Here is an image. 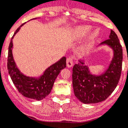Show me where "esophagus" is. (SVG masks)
I'll list each match as a JSON object with an SVG mask.
<instances>
[{
	"label": "esophagus",
	"mask_w": 128,
	"mask_h": 128,
	"mask_svg": "<svg viewBox=\"0 0 128 128\" xmlns=\"http://www.w3.org/2000/svg\"><path fill=\"white\" fill-rule=\"evenodd\" d=\"M73 63H74V61H73L72 58L69 57L66 59V66H67V67H71L73 65Z\"/></svg>",
	"instance_id": "1"
}]
</instances>
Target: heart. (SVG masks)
Here are the masks:
<instances>
[{"instance_id":"b5f03b06","label":"heart","mask_w":128,"mask_h":128,"mask_svg":"<svg viewBox=\"0 0 128 128\" xmlns=\"http://www.w3.org/2000/svg\"><path fill=\"white\" fill-rule=\"evenodd\" d=\"M90 30V28L89 27H81V28H78L76 30L75 33L77 38L80 39V38H82L84 36H85L88 33ZM97 35H98V32L97 31H94L93 32H92L88 37V41L93 40Z\"/></svg>"}]
</instances>
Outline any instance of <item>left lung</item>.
<instances>
[{
  "label": "left lung",
  "instance_id": "left-lung-1",
  "mask_svg": "<svg viewBox=\"0 0 128 128\" xmlns=\"http://www.w3.org/2000/svg\"><path fill=\"white\" fill-rule=\"evenodd\" d=\"M114 50V58L104 74L95 76L90 73L83 60H80L72 68V85L74 95L84 104L98 103L106 100L118 84L122 64V48L117 35L111 30L109 39L100 43Z\"/></svg>",
  "mask_w": 128,
  "mask_h": 128
}]
</instances>
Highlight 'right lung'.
I'll list each match as a JSON object with an SVG mask.
<instances>
[{"label":"right lung","instance_id":"add662e5","mask_svg":"<svg viewBox=\"0 0 128 128\" xmlns=\"http://www.w3.org/2000/svg\"><path fill=\"white\" fill-rule=\"evenodd\" d=\"M25 24L21 25L16 30L11 38L8 48V70L13 84L22 96L29 99L40 100L44 99L50 93L57 76L61 70L66 67V58L63 57L60 60L49 66L44 72V74L38 78L26 76L21 73L16 67L13 57V38Z\"/></svg>","mask_w":128,"mask_h":128}]
</instances>
